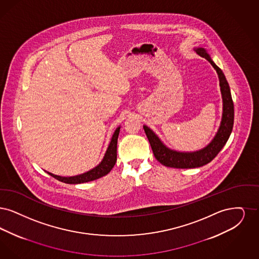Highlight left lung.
Masks as SVG:
<instances>
[{"label": "left lung", "mask_w": 259, "mask_h": 259, "mask_svg": "<svg viewBox=\"0 0 259 259\" xmlns=\"http://www.w3.org/2000/svg\"><path fill=\"white\" fill-rule=\"evenodd\" d=\"M194 51H196V53L199 56L205 58L213 66V68L215 69L219 75L221 92L223 96V103H224L223 118H222L221 125L219 127L217 135L214 136V139L207 146L204 147L199 151L187 152V153L177 152L169 149L161 142L158 135H156L150 127H148L147 125H143V128L145 131L150 145L152 147L155 158H157L161 164L167 167L196 168L209 163L215 158V156L224 148L233 128L234 105L231 98L230 88L223 70L214 64L210 55L206 52L204 48L202 47L194 48Z\"/></svg>", "instance_id": "8db88e82"}]
</instances>
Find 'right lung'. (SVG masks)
<instances>
[{"label":"right lung","mask_w":259,"mask_h":259,"mask_svg":"<svg viewBox=\"0 0 259 259\" xmlns=\"http://www.w3.org/2000/svg\"><path fill=\"white\" fill-rule=\"evenodd\" d=\"M119 133H120V126L116 128L112 138H111L110 144L107 148L106 153L102 158L101 163L98 166H96L95 168L91 169L90 171H87L83 174L71 176V177H62V176L54 175L50 172H47V173L49 175H51L52 177H54L57 180L61 181L66 184H73V185L97 180L102 176H105L106 174H108L111 171V169L114 167L116 160H117V141H118Z\"/></svg>","instance_id":"right-lung-1"}]
</instances>
